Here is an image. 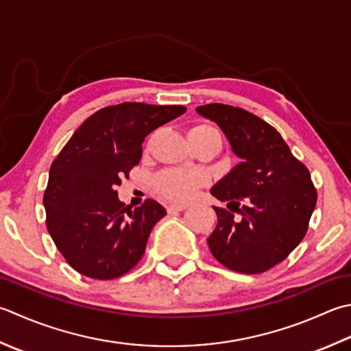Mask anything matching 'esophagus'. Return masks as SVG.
Returning a JSON list of instances; mask_svg holds the SVG:
<instances>
[{"instance_id": "1", "label": "esophagus", "mask_w": 351, "mask_h": 351, "mask_svg": "<svg viewBox=\"0 0 351 351\" xmlns=\"http://www.w3.org/2000/svg\"><path fill=\"white\" fill-rule=\"evenodd\" d=\"M187 208V204H170L167 207L169 213H175V211H184Z\"/></svg>"}]
</instances>
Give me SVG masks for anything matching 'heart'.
Returning <instances> with one entry per match:
<instances>
[{
	"mask_svg": "<svg viewBox=\"0 0 351 351\" xmlns=\"http://www.w3.org/2000/svg\"><path fill=\"white\" fill-rule=\"evenodd\" d=\"M213 132H217V130L210 125H196L189 130V138L191 143H196ZM201 185L202 175L190 170L169 169L161 171L155 178V189L158 193L169 201H190Z\"/></svg>",
	"mask_w": 351,
	"mask_h": 351,
	"instance_id": "1",
	"label": "heart"
}]
</instances>
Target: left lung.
Instances as JSON below:
<instances>
[{
  "mask_svg": "<svg viewBox=\"0 0 351 351\" xmlns=\"http://www.w3.org/2000/svg\"><path fill=\"white\" fill-rule=\"evenodd\" d=\"M196 111L217 123L242 158L211 189L228 208L213 207L217 225L207 239L210 251L231 271L262 274L283 262L304 239L317 189L283 136L260 117L223 103L197 106Z\"/></svg>",
  "mask_w": 351,
  "mask_h": 351,
  "instance_id": "1",
  "label": "left lung"
}]
</instances>
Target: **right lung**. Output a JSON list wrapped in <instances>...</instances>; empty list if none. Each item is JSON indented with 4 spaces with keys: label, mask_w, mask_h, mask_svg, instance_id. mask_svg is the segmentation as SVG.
<instances>
[{
    "label": "right lung",
    "mask_w": 351,
    "mask_h": 351,
    "mask_svg": "<svg viewBox=\"0 0 351 351\" xmlns=\"http://www.w3.org/2000/svg\"><path fill=\"white\" fill-rule=\"evenodd\" d=\"M185 111L181 105L138 101L105 106L82 123L54 158L44 191L45 225L74 271L112 280L140 262L166 210L154 199L130 210L115 187L140 162L144 136Z\"/></svg>",
    "instance_id": "obj_1"
}]
</instances>
